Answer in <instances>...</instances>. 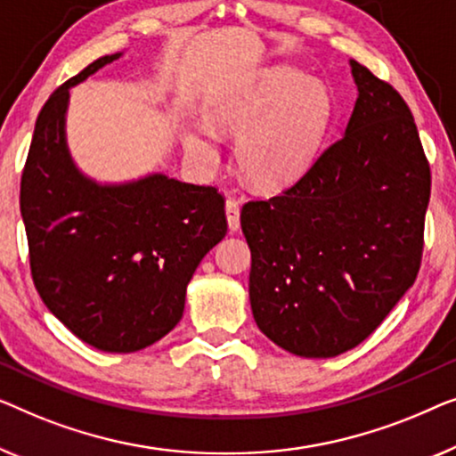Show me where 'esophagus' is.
I'll return each mask as SVG.
<instances>
[{
	"label": "esophagus",
	"mask_w": 456,
	"mask_h": 456,
	"mask_svg": "<svg viewBox=\"0 0 456 456\" xmlns=\"http://www.w3.org/2000/svg\"><path fill=\"white\" fill-rule=\"evenodd\" d=\"M225 215H227L229 231L240 229V202L233 200V198H229L225 202Z\"/></svg>",
	"instance_id": "obj_1"
}]
</instances>
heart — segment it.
I'll use <instances>...</instances> for the list:
<instances>
[{
  "mask_svg": "<svg viewBox=\"0 0 456 456\" xmlns=\"http://www.w3.org/2000/svg\"><path fill=\"white\" fill-rule=\"evenodd\" d=\"M332 102L318 82L291 66L262 69L210 102V119L240 134L235 161L256 190L279 191L310 167L329 126ZM208 121L191 127L185 144L202 163L216 157V130Z\"/></svg>",
  "mask_w": 456,
  "mask_h": 456,
  "instance_id": "obj_1",
  "label": "heart"
}]
</instances>
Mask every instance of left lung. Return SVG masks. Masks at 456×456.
<instances>
[{
    "label": "left lung",
    "instance_id": "1",
    "mask_svg": "<svg viewBox=\"0 0 456 456\" xmlns=\"http://www.w3.org/2000/svg\"><path fill=\"white\" fill-rule=\"evenodd\" d=\"M357 101L341 140L289 190L241 208L258 329L299 357L365 341L418 277L429 165L393 86L349 61Z\"/></svg>",
    "mask_w": 456,
    "mask_h": 456
}]
</instances>
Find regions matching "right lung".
<instances>
[{
	"mask_svg": "<svg viewBox=\"0 0 456 456\" xmlns=\"http://www.w3.org/2000/svg\"><path fill=\"white\" fill-rule=\"evenodd\" d=\"M121 55L99 57L47 99L20 183L38 295L80 341L109 354L140 351L175 329L191 274L227 233L216 188L165 173L101 183L74 163L69 88Z\"/></svg>",
	"mask_w": 456,
	"mask_h": 456,
	"instance_id": "add662e5",
	"label": "right lung"
}]
</instances>
